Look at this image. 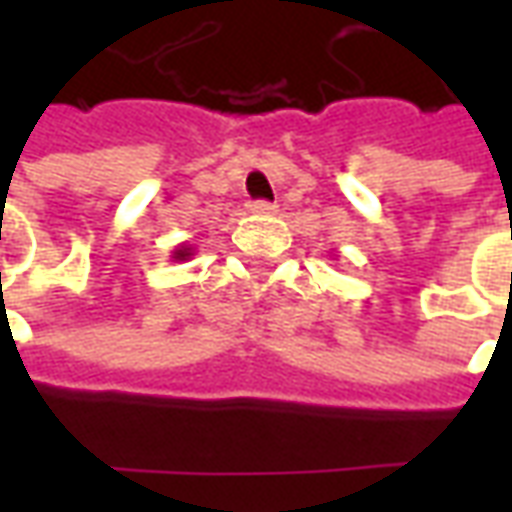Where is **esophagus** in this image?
<instances>
[{"label":"esophagus","instance_id":"obj_1","mask_svg":"<svg viewBox=\"0 0 512 512\" xmlns=\"http://www.w3.org/2000/svg\"><path fill=\"white\" fill-rule=\"evenodd\" d=\"M252 213H260V216H268V213L277 211V202H268V200H252L246 205Z\"/></svg>","mask_w":512,"mask_h":512}]
</instances>
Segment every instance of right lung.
Returning a JSON list of instances; mask_svg holds the SVG:
<instances>
[{"instance_id":"add662e5","label":"right lung","mask_w":512,"mask_h":512,"mask_svg":"<svg viewBox=\"0 0 512 512\" xmlns=\"http://www.w3.org/2000/svg\"><path fill=\"white\" fill-rule=\"evenodd\" d=\"M191 252L189 249H178V252H175V260H183V257H189Z\"/></svg>"}]
</instances>
